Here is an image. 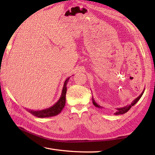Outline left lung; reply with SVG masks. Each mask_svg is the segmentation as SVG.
Instances as JSON below:
<instances>
[{
	"mask_svg": "<svg viewBox=\"0 0 155 155\" xmlns=\"http://www.w3.org/2000/svg\"><path fill=\"white\" fill-rule=\"evenodd\" d=\"M143 94V92L141 93L140 95L137 97V98H135L134 101L132 102V103H131L130 104H129V105H127V106H126V107H122V108H117V111L115 113V115H121V114H125V113H127L128 111V110H129L131 108V107L133 106V105H135V104L137 103L139 100H140L141 98V97L142 96ZM92 102H93L94 105L95 106V107H98V108H101V107H102L100 106L99 104H98L96 103L95 101H94V99L93 98V97H92Z\"/></svg>",
	"mask_w": 155,
	"mask_h": 155,
	"instance_id": "1",
	"label": "left lung"
}]
</instances>
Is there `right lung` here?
Wrapping results in <instances>:
<instances>
[{
  "label": "right lung",
  "instance_id": "add662e5",
  "mask_svg": "<svg viewBox=\"0 0 155 155\" xmlns=\"http://www.w3.org/2000/svg\"><path fill=\"white\" fill-rule=\"evenodd\" d=\"M69 78H68L66 80H65L64 87H63L62 92H61V96L60 97V98L57 103L54 104L53 106H52L50 108L44 109V110H40V111H33V110H30V109H27V111L33 115L34 116H36L38 117H50L52 116H54V115H58L60 114V112L62 111V109H64L65 104V94H66L67 91V83L68 82V80H69Z\"/></svg>",
  "mask_w": 155,
  "mask_h": 155
}]
</instances>
